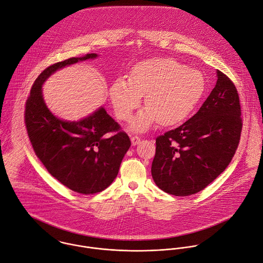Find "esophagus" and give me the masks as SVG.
Wrapping results in <instances>:
<instances>
[{"label":"esophagus","instance_id":"esophagus-1","mask_svg":"<svg viewBox=\"0 0 263 263\" xmlns=\"http://www.w3.org/2000/svg\"><path fill=\"white\" fill-rule=\"evenodd\" d=\"M131 141L133 145H136L140 142V137L138 135H131Z\"/></svg>","mask_w":263,"mask_h":263}]
</instances>
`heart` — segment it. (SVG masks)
Wrapping results in <instances>:
<instances>
[{"label":"heart","mask_w":263,"mask_h":263,"mask_svg":"<svg viewBox=\"0 0 263 263\" xmlns=\"http://www.w3.org/2000/svg\"><path fill=\"white\" fill-rule=\"evenodd\" d=\"M205 90L203 75L168 58H155L136 64L130 79L116 78L108 89L115 112L123 121L130 120L143 95L146 106L132 122L138 131L155 122L170 126L184 121L193 111Z\"/></svg>","instance_id":"b5f03b06"}]
</instances>
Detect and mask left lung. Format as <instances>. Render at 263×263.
<instances>
[{
	"mask_svg": "<svg viewBox=\"0 0 263 263\" xmlns=\"http://www.w3.org/2000/svg\"><path fill=\"white\" fill-rule=\"evenodd\" d=\"M218 79L199 110L182 126L156 138L152 177L164 192L189 196L208 187L226 169L239 143L242 119L232 80Z\"/></svg>",
	"mask_w": 263,
	"mask_h": 263,
	"instance_id": "obj_1",
	"label": "left lung"
}]
</instances>
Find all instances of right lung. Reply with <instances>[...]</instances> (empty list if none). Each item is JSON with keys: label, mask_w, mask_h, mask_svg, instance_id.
<instances>
[{"label": "right lung", "mask_w": 263, "mask_h": 263, "mask_svg": "<svg viewBox=\"0 0 263 263\" xmlns=\"http://www.w3.org/2000/svg\"><path fill=\"white\" fill-rule=\"evenodd\" d=\"M89 53L50 65L36 78L26 102L25 124L33 149L51 176L84 195L106 189L117 178L130 138L103 107L79 122L55 118L42 97V83L58 69L96 58Z\"/></svg>", "instance_id": "1"}]
</instances>
